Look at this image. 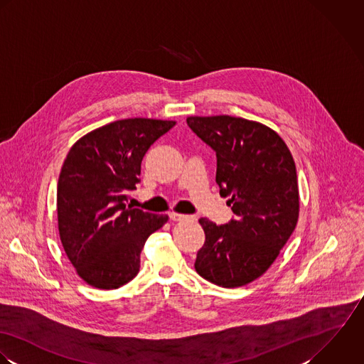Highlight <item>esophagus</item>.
<instances>
[{
	"label": "esophagus",
	"mask_w": 364,
	"mask_h": 364,
	"mask_svg": "<svg viewBox=\"0 0 364 364\" xmlns=\"http://www.w3.org/2000/svg\"><path fill=\"white\" fill-rule=\"evenodd\" d=\"M168 217L174 222H180V220H184V219H194V217H191V215H184V214H178V213H170Z\"/></svg>",
	"instance_id": "1"
}]
</instances>
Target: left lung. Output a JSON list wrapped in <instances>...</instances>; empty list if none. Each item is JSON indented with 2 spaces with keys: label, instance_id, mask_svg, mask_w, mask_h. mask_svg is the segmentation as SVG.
Returning a JSON list of instances; mask_svg holds the SVG:
<instances>
[{
  "label": "left lung",
  "instance_id": "left-lung-1",
  "mask_svg": "<svg viewBox=\"0 0 364 364\" xmlns=\"http://www.w3.org/2000/svg\"><path fill=\"white\" fill-rule=\"evenodd\" d=\"M187 125L215 151L219 194L229 197L235 214L223 225L200 219L205 243L194 267L220 287L245 286L266 273L295 229L294 159L284 141L259 122L218 115L188 117Z\"/></svg>",
  "mask_w": 364,
  "mask_h": 364
}]
</instances>
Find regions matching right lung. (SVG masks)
Segmentation results:
<instances>
[{"instance_id":"obj_1","label":"right lung","mask_w":364,"mask_h":364,"mask_svg":"<svg viewBox=\"0 0 364 364\" xmlns=\"http://www.w3.org/2000/svg\"><path fill=\"white\" fill-rule=\"evenodd\" d=\"M174 125L115 121L78 139L68 153L58 181L59 233L87 284L114 290L129 283L139 273L146 239L168 220L127 203L141 181L146 151Z\"/></svg>"}]
</instances>
